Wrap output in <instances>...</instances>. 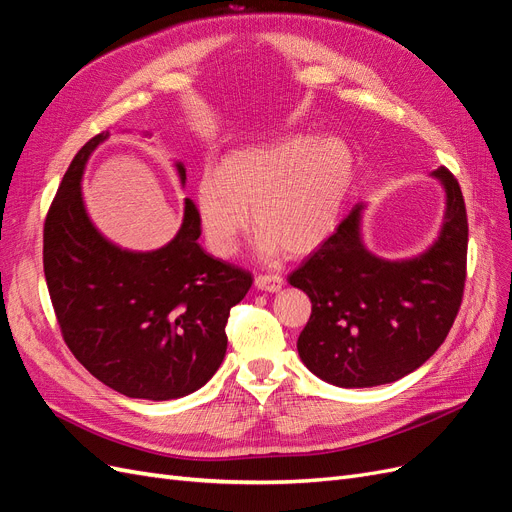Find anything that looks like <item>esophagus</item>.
Here are the masks:
<instances>
[{
	"instance_id": "34e87169",
	"label": "esophagus",
	"mask_w": 512,
	"mask_h": 512,
	"mask_svg": "<svg viewBox=\"0 0 512 512\" xmlns=\"http://www.w3.org/2000/svg\"><path fill=\"white\" fill-rule=\"evenodd\" d=\"M256 286L260 290L277 292L284 286V277L277 275V273H260V275H256Z\"/></svg>"
}]
</instances>
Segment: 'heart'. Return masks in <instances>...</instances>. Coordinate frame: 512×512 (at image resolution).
<instances>
[{"label":"heart","instance_id":"b5f03b06","mask_svg":"<svg viewBox=\"0 0 512 512\" xmlns=\"http://www.w3.org/2000/svg\"><path fill=\"white\" fill-rule=\"evenodd\" d=\"M352 183V153L335 138L284 136L232 151L196 183L194 209L209 250L230 258L254 222L258 252L305 254L327 239Z\"/></svg>","mask_w":512,"mask_h":512}]
</instances>
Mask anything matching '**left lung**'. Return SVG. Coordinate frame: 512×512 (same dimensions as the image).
Instances as JSON below:
<instances>
[{
	"label": "left lung",
	"mask_w": 512,
	"mask_h": 512,
	"mask_svg": "<svg viewBox=\"0 0 512 512\" xmlns=\"http://www.w3.org/2000/svg\"><path fill=\"white\" fill-rule=\"evenodd\" d=\"M446 215L438 241L412 260L369 254L359 235L361 209L292 271L288 282L312 299L299 335L309 371L344 389L389 384L408 376L451 331L468 273V213L459 181L440 166Z\"/></svg>",
	"instance_id": "8db88e82"
}]
</instances>
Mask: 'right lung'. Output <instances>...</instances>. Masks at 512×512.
Here are the masks:
<instances>
[{"mask_svg":"<svg viewBox=\"0 0 512 512\" xmlns=\"http://www.w3.org/2000/svg\"><path fill=\"white\" fill-rule=\"evenodd\" d=\"M108 134L76 153L46 213V286L61 337L91 376L132 399H177L222 365L230 309L254 277L198 245L190 198L177 237L162 250L132 254L108 243L81 198L85 162ZM179 175L185 179L181 164Z\"/></svg>","mask_w":512,"mask_h":512,"instance_id":"obj_1","label":"right lung"}]
</instances>
